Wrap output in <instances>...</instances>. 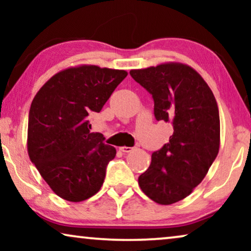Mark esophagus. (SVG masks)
<instances>
[{"instance_id": "esophagus-1", "label": "esophagus", "mask_w": 251, "mask_h": 251, "mask_svg": "<svg viewBox=\"0 0 251 251\" xmlns=\"http://www.w3.org/2000/svg\"><path fill=\"white\" fill-rule=\"evenodd\" d=\"M120 151H121V152H123V153H129V152H131V151H132V147L122 146V147H120Z\"/></svg>"}]
</instances>
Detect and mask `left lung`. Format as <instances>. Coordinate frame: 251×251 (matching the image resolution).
I'll return each mask as SVG.
<instances>
[{"mask_svg":"<svg viewBox=\"0 0 251 251\" xmlns=\"http://www.w3.org/2000/svg\"><path fill=\"white\" fill-rule=\"evenodd\" d=\"M130 75L152 95L157 121L174 129L169 143L152 153L138 184L156 203H175L192 193L217 156V101L201 75L186 65L162 64L130 71Z\"/></svg>","mask_w":251,"mask_h":251,"instance_id":"8db88e82","label":"left lung"}]
</instances>
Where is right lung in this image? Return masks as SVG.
I'll use <instances>...</instances> for the list:
<instances>
[{
  "label": "right lung",
  "mask_w": 251,
  "mask_h": 251,
  "mask_svg": "<svg viewBox=\"0 0 251 251\" xmlns=\"http://www.w3.org/2000/svg\"><path fill=\"white\" fill-rule=\"evenodd\" d=\"M126 71L98 66L68 68L34 97L28 116L29 159L58 197L71 202L91 198L104 183L116 150L91 132L89 116L99 113Z\"/></svg>",
  "instance_id": "obj_1"
}]
</instances>
